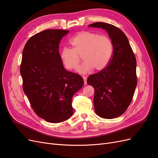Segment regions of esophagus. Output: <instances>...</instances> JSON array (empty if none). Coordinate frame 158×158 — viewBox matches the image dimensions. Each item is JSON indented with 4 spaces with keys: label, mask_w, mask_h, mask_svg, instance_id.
<instances>
[{
    "label": "esophagus",
    "mask_w": 158,
    "mask_h": 158,
    "mask_svg": "<svg viewBox=\"0 0 158 158\" xmlns=\"http://www.w3.org/2000/svg\"><path fill=\"white\" fill-rule=\"evenodd\" d=\"M83 80H84V85H86L87 84V78H86V77L84 76Z\"/></svg>",
    "instance_id": "1"
}]
</instances>
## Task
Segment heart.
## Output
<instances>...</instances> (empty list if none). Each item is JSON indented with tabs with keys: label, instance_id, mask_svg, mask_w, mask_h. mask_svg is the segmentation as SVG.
I'll return each mask as SVG.
<instances>
[{
	"label": "heart",
	"instance_id": "1",
	"mask_svg": "<svg viewBox=\"0 0 158 158\" xmlns=\"http://www.w3.org/2000/svg\"><path fill=\"white\" fill-rule=\"evenodd\" d=\"M69 42L73 49L64 47L60 52V60L67 70L76 68L80 56L84 60L77 68L80 74H87L93 69L96 71L103 70L111 60L113 44L106 35L82 31L75 35Z\"/></svg>",
	"mask_w": 158,
	"mask_h": 158
}]
</instances>
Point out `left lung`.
I'll list each match as a JSON object with an SVG mask.
<instances>
[{"label": "left lung", "instance_id": "8db88e82", "mask_svg": "<svg viewBox=\"0 0 158 158\" xmlns=\"http://www.w3.org/2000/svg\"><path fill=\"white\" fill-rule=\"evenodd\" d=\"M89 27L106 30L113 44V54L107 67L90 75L87 83L94 88L95 113L104 118L121 116L131 104L137 85L136 60L126 35L117 27L95 22Z\"/></svg>", "mask_w": 158, "mask_h": 158}]
</instances>
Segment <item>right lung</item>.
<instances>
[{
  "label": "right lung",
  "mask_w": 158,
  "mask_h": 158,
  "mask_svg": "<svg viewBox=\"0 0 158 158\" xmlns=\"http://www.w3.org/2000/svg\"><path fill=\"white\" fill-rule=\"evenodd\" d=\"M69 32L47 30L37 33L28 40L22 52L23 92L37 115L52 123L72 116V99L84 84L82 76L66 70L60 58V41Z\"/></svg>",
  "instance_id": "1"
}]
</instances>
